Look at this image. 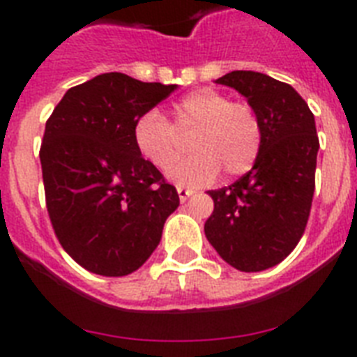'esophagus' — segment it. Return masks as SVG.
Instances as JSON below:
<instances>
[{"label":"esophagus","instance_id":"34e87169","mask_svg":"<svg viewBox=\"0 0 357 357\" xmlns=\"http://www.w3.org/2000/svg\"><path fill=\"white\" fill-rule=\"evenodd\" d=\"M192 192H195L192 189H187V187H181V185H178V195H179V200L181 202H187V198H189V196H192Z\"/></svg>","mask_w":357,"mask_h":357}]
</instances>
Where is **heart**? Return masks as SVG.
<instances>
[{
	"instance_id": "b5f03b06",
	"label": "heart",
	"mask_w": 357,
	"mask_h": 357,
	"mask_svg": "<svg viewBox=\"0 0 357 357\" xmlns=\"http://www.w3.org/2000/svg\"><path fill=\"white\" fill-rule=\"evenodd\" d=\"M197 131V153L179 165L183 155L181 134ZM140 155L183 185H206L224 170L229 178L243 176L254 167L263 144L259 114L250 103L235 102L229 94L202 89L185 96L176 107L174 123L157 109L146 111L133 129Z\"/></svg>"
}]
</instances>
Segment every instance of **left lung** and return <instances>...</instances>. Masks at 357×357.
I'll return each mask as SVG.
<instances>
[{
	"label": "left lung",
	"mask_w": 357,
	"mask_h": 357,
	"mask_svg": "<svg viewBox=\"0 0 357 357\" xmlns=\"http://www.w3.org/2000/svg\"><path fill=\"white\" fill-rule=\"evenodd\" d=\"M248 98L259 114L263 144L250 172L209 190L213 213L204 231L218 255L243 272L283 261L304 235L315 192V116L293 86L250 70L218 77Z\"/></svg>",
	"instance_id": "obj_1"
}]
</instances>
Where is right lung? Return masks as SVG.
<instances>
[{
    "mask_svg": "<svg viewBox=\"0 0 357 357\" xmlns=\"http://www.w3.org/2000/svg\"><path fill=\"white\" fill-rule=\"evenodd\" d=\"M174 91L109 72L72 86L47 119L40 144L47 215L61 246L86 271H137L178 209L176 187L133 139L137 120Z\"/></svg>",
    "mask_w": 357,
    "mask_h": 357,
    "instance_id": "add662e5",
    "label": "right lung"
}]
</instances>
